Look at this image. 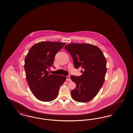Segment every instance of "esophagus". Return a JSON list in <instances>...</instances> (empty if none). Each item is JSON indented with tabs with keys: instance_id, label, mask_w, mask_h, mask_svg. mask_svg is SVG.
<instances>
[{
	"instance_id": "1",
	"label": "esophagus",
	"mask_w": 133,
	"mask_h": 133,
	"mask_svg": "<svg viewBox=\"0 0 133 133\" xmlns=\"http://www.w3.org/2000/svg\"><path fill=\"white\" fill-rule=\"evenodd\" d=\"M66 80L67 81H71V79H70V77L69 76H67L66 77Z\"/></svg>"
}]
</instances>
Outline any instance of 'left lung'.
I'll use <instances>...</instances> for the list:
<instances>
[{
  "mask_svg": "<svg viewBox=\"0 0 133 133\" xmlns=\"http://www.w3.org/2000/svg\"><path fill=\"white\" fill-rule=\"evenodd\" d=\"M73 59L76 69L81 67L82 75H71L76 85L71 91L72 98L78 102H88L93 99L101 88L107 71L106 59L101 50L94 45L71 43L65 46Z\"/></svg>",
  "mask_w": 133,
  "mask_h": 133,
  "instance_id": "obj_1",
  "label": "left lung"
}]
</instances>
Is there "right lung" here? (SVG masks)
I'll use <instances>...</instances> for the list:
<instances>
[{"mask_svg":"<svg viewBox=\"0 0 133 133\" xmlns=\"http://www.w3.org/2000/svg\"><path fill=\"white\" fill-rule=\"evenodd\" d=\"M66 43L40 42L32 46L25 58L26 78L32 93L40 101L50 102L57 97L59 88L66 77L51 75L48 70L54 57Z\"/></svg>","mask_w":133,"mask_h":133,"instance_id":"add662e5","label":"right lung"}]
</instances>
